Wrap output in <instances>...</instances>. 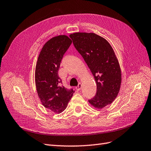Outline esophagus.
Listing matches in <instances>:
<instances>
[{"label": "esophagus", "instance_id": "esophagus-1", "mask_svg": "<svg viewBox=\"0 0 151 151\" xmlns=\"http://www.w3.org/2000/svg\"><path fill=\"white\" fill-rule=\"evenodd\" d=\"M81 88H82V85H81V83H79L78 86H77L76 87V89H77V90L79 91L80 89H81Z\"/></svg>", "mask_w": 151, "mask_h": 151}]
</instances>
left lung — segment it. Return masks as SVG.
<instances>
[{
    "label": "left lung",
    "mask_w": 151,
    "mask_h": 151,
    "mask_svg": "<svg viewBox=\"0 0 151 151\" xmlns=\"http://www.w3.org/2000/svg\"><path fill=\"white\" fill-rule=\"evenodd\" d=\"M70 37L96 81V93L89 102L102 109L116 99L121 87V68L115 52L107 40L94 33L77 32Z\"/></svg>",
    "instance_id": "8db88e82"
}]
</instances>
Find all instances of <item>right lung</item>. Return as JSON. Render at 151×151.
Wrapping results in <instances>:
<instances>
[{
    "label": "right lung",
    "mask_w": 151,
    "mask_h": 151,
    "mask_svg": "<svg viewBox=\"0 0 151 151\" xmlns=\"http://www.w3.org/2000/svg\"><path fill=\"white\" fill-rule=\"evenodd\" d=\"M72 44L68 36L54 37L44 44L35 67L37 91L42 104L55 113H61L67 108L74 91L62 85L58 72L63 55Z\"/></svg>",
    "instance_id": "right-lung-1"
}]
</instances>
